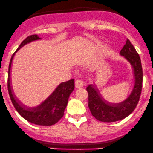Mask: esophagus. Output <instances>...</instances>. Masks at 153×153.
I'll list each match as a JSON object with an SVG mask.
<instances>
[{"label": "esophagus", "instance_id": "obj_1", "mask_svg": "<svg viewBox=\"0 0 153 153\" xmlns=\"http://www.w3.org/2000/svg\"><path fill=\"white\" fill-rule=\"evenodd\" d=\"M75 85H76V88H82L84 86V81L81 79H79L76 80V82H75Z\"/></svg>", "mask_w": 153, "mask_h": 153}]
</instances>
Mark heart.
Listing matches in <instances>:
<instances>
[{"label": "heart", "mask_w": 153, "mask_h": 153, "mask_svg": "<svg viewBox=\"0 0 153 153\" xmlns=\"http://www.w3.org/2000/svg\"><path fill=\"white\" fill-rule=\"evenodd\" d=\"M99 45H100L99 44H96V47H98V46H99Z\"/></svg>", "instance_id": "1"}]
</instances>
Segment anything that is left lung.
I'll return each instance as SVG.
<instances>
[{
    "label": "left lung",
    "instance_id": "left-lung-1",
    "mask_svg": "<svg viewBox=\"0 0 153 153\" xmlns=\"http://www.w3.org/2000/svg\"><path fill=\"white\" fill-rule=\"evenodd\" d=\"M120 56L130 64L133 73V84L123 101L111 102L106 100L95 82L86 88L89 109L93 116L101 122H116L126 118L134 111L140 98L143 79L142 63L139 54L128 39L120 52Z\"/></svg>",
    "mask_w": 153,
    "mask_h": 153
}]
</instances>
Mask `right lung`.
Returning <instances> with one entry per match:
<instances>
[{
	"mask_svg": "<svg viewBox=\"0 0 153 153\" xmlns=\"http://www.w3.org/2000/svg\"><path fill=\"white\" fill-rule=\"evenodd\" d=\"M42 39V38L38 35H32L27 37L12 55L9 66L8 90L14 108L24 119L39 126H50L58 122L63 116L68 98L74 90V79L59 83L45 99L37 106H27L18 98L14 93L11 82V66L16 53L26 44Z\"/></svg>",
	"mask_w": 153,
	"mask_h": 153,
	"instance_id": "add662e5",
	"label": "right lung"
}]
</instances>
